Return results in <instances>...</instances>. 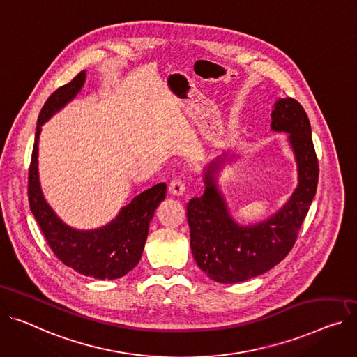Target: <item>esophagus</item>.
I'll list each match as a JSON object with an SVG mask.
<instances>
[{"label":"esophagus","instance_id":"obj_1","mask_svg":"<svg viewBox=\"0 0 357 357\" xmlns=\"http://www.w3.org/2000/svg\"><path fill=\"white\" fill-rule=\"evenodd\" d=\"M185 181L181 176H175L169 183V192L172 195H182L185 192Z\"/></svg>","mask_w":357,"mask_h":357}]
</instances>
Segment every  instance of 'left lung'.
<instances>
[{
  "label": "left lung",
  "mask_w": 357,
  "mask_h": 357,
  "mask_svg": "<svg viewBox=\"0 0 357 357\" xmlns=\"http://www.w3.org/2000/svg\"><path fill=\"white\" fill-rule=\"evenodd\" d=\"M271 119L273 130L289 133L298 166V185L287 204L264 222L248 227L236 224L215 182L222 158L206 168L204 195L186 204L194 258L213 281L240 282L277 266L296 244L316 195L319 160L307 113L296 99L286 96L274 105Z\"/></svg>",
  "instance_id": "obj_1"
}]
</instances>
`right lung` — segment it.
Here are the masks:
<instances>
[{"mask_svg":"<svg viewBox=\"0 0 357 357\" xmlns=\"http://www.w3.org/2000/svg\"><path fill=\"white\" fill-rule=\"evenodd\" d=\"M84 77L86 73L80 71L70 83L59 87L40 112L29 169V202L47 244L64 266L83 275L114 280L137 266L148 238L149 222L155 209L166 197V183H158L142 192L122 208L110 224L94 231H77L67 227L45 202L37 171L41 125L76 96Z\"/></svg>","mask_w":357,"mask_h":357,"instance_id":"right-lung-1","label":"right lung"}]
</instances>
